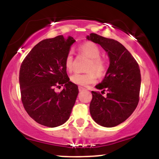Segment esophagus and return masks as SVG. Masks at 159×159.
<instances>
[{
    "instance_id": "1",
    "label": "esophagus",
    "mask_w": 159,
    "mask_h": 159,
    "mask_svg": "<svg viewBox=\"0 0 159 159\" xmlns=\"http://www.w3.org/2000/svg\"><path fill=\"white\" fill-rule=\"evenodd\" d=\"M85 90H86V89L84 88V87H78V90H79L80 92H81V91Z\"/></svg>"
}]
</instances>
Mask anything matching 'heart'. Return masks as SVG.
<instances>
[{
  "label": "heart",
  "mask_w": 159,
  "mask_h": 159,
  "mask_svg": "<svg viewBox=\"0 0 159 159\" xmlns=\"http://www.w3.org/2000/svg\"><path fill=\"white\" fill-rule=\"evenodd\" d=\"M78 49L90 58L87 66V71L90 72L87 73H74L70 76V81L75 84L87 86L96 82V75L98 77L105 75L107 70V61L105 58L100 57L101 49L96 43L86 42L80 45ZM65 67L68 71H72L73 68V53L72 51H69L66 57Z\"/></svg>",
  "instance_id": "heart-1"
}]
</instances>
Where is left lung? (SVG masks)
I'll return each instance as SVG.
<instances>
[{
    "label": "left lung",
    "mask_w": 159,
    "mask_h": 159,
    "mask_svg": "<svg viewBox=\"0 0 159 159\" xmlns=\"http://www.w3.org/2000/svg\"><path fill=\"white\" fill-rule=\"evenodd\" d=\"M87 39L107 53L110 65L105 78L92 91L90 112L93 120L104 127H114L126 120L135 110L141 84L139 66L130 52L116 40L90 34Z\"/></svg>",
    "instance_id": "obj_1"
}]
</instances>
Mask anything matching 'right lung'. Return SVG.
I'll return each instance as SVG.
<instances>
[{
	"mask_svg": "<svg viewBox=\"0 0 159 159\" xmlns=\"http://www.w3.org/2000/svg\"><path fill=\"white\" fill-rule=\"evenodd\" d=\"M75 42L69 36H57L39 42L25 58L19 72L21 101L29 116L36 123L54 128L70 116L78 87L69 81L65 58ZM64 86L61 93L54 87ZM61 87V86H60Z\"/></svg>",
	"mask_w": 159,
	"mask_h": 159,
	"instance_id": "add662e5",
	"label": "right lung"
}]
</instances>
